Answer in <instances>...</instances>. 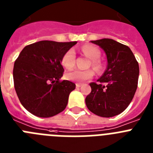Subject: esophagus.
Listing matches in <instances>:
<instances>
[{"mask_svg": "<svg viewBox=\"0 0 153 153\" xmlns=\"http://www.w3.org/2000/svg\"><path fill=\"white\" fill-rule=\"evenodd\" d=\"M76 88H79V87L81 86V84H79V83H76Z\"/></svg>", "mask_w": 153, "mask_h": 153, "instance_id": "esophagus-1", "label": "esophagus"}]
</instances>
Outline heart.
I'll list each match as a JSON object with an SVG mask.
<instances>
[{
    "mask_svg": "<svg viewBox=\"0 0 153 153\" xmlns=\"http://www.w3.org/2000/svg\"><path fill=\"white\" fill-rule=\"evenodd\" d=\"M81 51L83 54L92 60V67L95 70H99L100 65L99 63V59L100 57V52L97 48L90 45H85L81 48ZM76 54L75 51L73 49H70L63 54L62 57V64L67 69H71L74 67L75 64ZM93 72L91 70H74L69 71L66 74L65 76L67 79L75 82H84L87 79L93 77Z\"/></svg>",
    "mask_w": 153,
    "mask_h": 153,
    "instance_id": "b5f03b06",
    "label": "heart"
}]
</instances>
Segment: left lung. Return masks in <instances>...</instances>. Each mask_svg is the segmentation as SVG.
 I'll return each mask as SVG.
<instances>
[{"instance_id": "8db88e82", "label": "left lung", "mask_w": 153, "mask_h": 153, "mask_svg": "<svg viewBox=\"0 0 153 153\" xmlns=\"http://www.w3.org/2000/svg\"><path fill=\"white\" fill-rule=\"evenodd\" d=\"M104 51L107 67L98 83H91L86 97L90 111L102 117H113L125 110L134 97L140 74L139 63L129 47L112 39L92 40Z\"/></svg>"}]
</instances>
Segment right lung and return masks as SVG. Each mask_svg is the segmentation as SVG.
Returning a JSON list of instances; mask_svg holds the SVG:
<instances>
[{
	"mask_svg": "<svg viewBox=\"0 0 153 153\" xmlns=\"http://www.w3.org/2000/svg\"><path fill=\"white\" fill-rule=\"evenodd\" d=\"M77 42L41 40L24 47L14 62L13 83L25 109L34 116L48 118L61 113L76 85L60 81L64 71L62 57Z\"/></svg>",
	"mask_w": 153,
	"mask_h": 153,
	"instance_id": "obj_1",
	"label": "right lung"
}]
</instances>
